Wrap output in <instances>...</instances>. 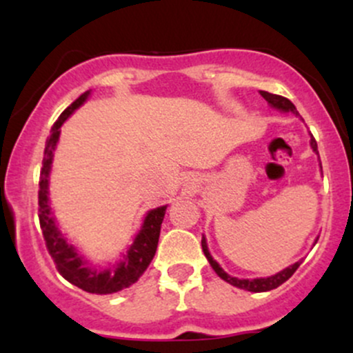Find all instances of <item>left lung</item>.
Segmentation results:
<instances>
[{
    "label": "left lung",
    "mask_w": 353,
    "mask_h": 353,
    "mask_svg": "<svg viewBox=\"0 0 353 353\" xmlns=\"http://www.w3.org/2000/svg\"><path fill=\"white\" fill-rule=\"evenodd\" d=\"M261 92V96L264 98L267 103L270 104V106H274L275 109H282V111H290L294 112V114L299 116L297 109L292 103H290L289 99L283 98V96H279V94H270V92L267 91H259ZM310 144H312V149H314L315 152L319 154L317 151V141L314 139V136L310 137ZM202 250H204L205 257H208L210 267H212L214 270H216V274L219 275L221 279H224L225 282H229L230 285H236L239 289H244V290H249V292H267V290H272V289H277L279 285H282L283 282L289 281L290 277H292L295 270L299 269V265H301V262H295L294 265L287 267V269H283L282 272L272 275V277H267V279H254V281H249V279H237V277H230L229 274H225L224 270L221 269V265L217 264L216 261L212 259V255L209 254V249H208V242H205V239L202 237Z\"/></svg>",
    "instance_id": "1"
}]
</instances>
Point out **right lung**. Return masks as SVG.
<instances>
[{"instance_id": "obj_1", "label": "right lung", "mask_w": 353, "mask_h": 353, "mask_svg": "<svg viewBox=\"0 0 353 353\" xmlns=\"http://www.w3.org/2000/svg\"><path fill=\"white\" fill-rule=\"evenodd\" d=\"M89 91L81 94L70 108L61 112L54 125L51 129V136L48 137L43 154V168L39 176V190H38V205H39V225H41L46 249L51 259L54 261L58 272L66 279L68 282L74 283L79 289L86 290L89 294H114L125 287L132 285L144 270L151 264L154 254H156L157 242H159L161 224L165 214L164 208L151 210L144 219L143 229L139 230L132 245L129 247L124 261L109 269H91L86 261L76 252V249L64 239L56 225L52 217L50 202H48V177L52 163V151L59 139V128L64 121L70 117L74 109H78L88 98Z\"/></svg>"}]
</instances>
